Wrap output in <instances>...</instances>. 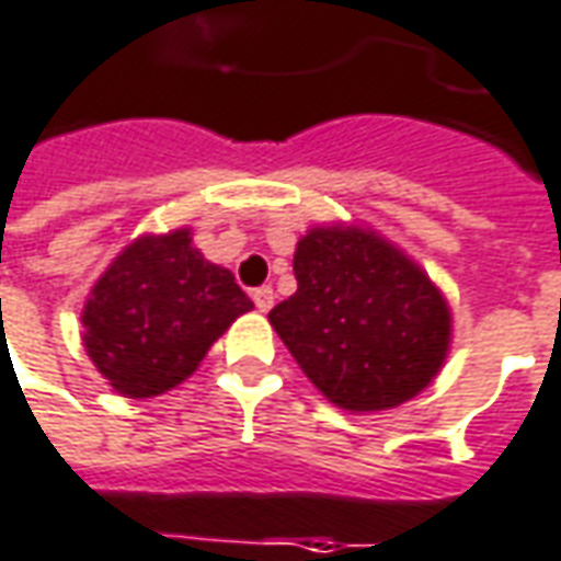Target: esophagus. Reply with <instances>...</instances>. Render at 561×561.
Wrapping results in <instances>:
<instances>
[{"label": "esophagus", "mask_w": 561, "mask_h": 561, "mask_svg": "<svg viewBox=\"0 0 561 561\" xmlns=\"http://www.w3.org/2000/svg\"><path fill=\"white\" fill-rule=\"evenodd\" d=\"M254 307L261 312H270L273 310V300H276V295H273V288L270 285H264V288H254Z\"/></svg>", "instance_id": "1"}]
</instances>
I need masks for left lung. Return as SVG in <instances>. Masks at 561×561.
<instances>
[{"mask_svg":"<svg viewBox=\"0 0 561 561\" xmlns=\"http://www.w3.org/2000/svg\"><path fill=\"white\" fill-rule=\"evenodd\" d=\"M297 291L270 325L337 409L375 414L424 392L451 350L439 285L371 227L322 224L300 236Z\"/></svg>","mask_w":561,"mask_h":561,"instance_id":"left-lung-1","label":"left lung"}]
</instances>
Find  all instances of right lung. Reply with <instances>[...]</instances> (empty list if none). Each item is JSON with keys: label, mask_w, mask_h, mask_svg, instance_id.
Wrapping results in <instances>:
<instances>
[{"label": "right lung", "mask_w": 561, "mask_h": 561, "mask_svg": "<svg viewBox=\"0 0 561 561\" xmlns=\"http://www.w3.org/2000/svg\"><path fill=\"white\" fill-rule=\"evenodd\" d=\"M254 304L230 270L205 261L190 227L144 232L113 257L82 310V344L125 399L174 390Z\"/></svg>", "instance_id": "1"}]
</instances>
